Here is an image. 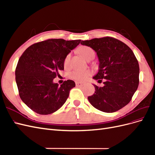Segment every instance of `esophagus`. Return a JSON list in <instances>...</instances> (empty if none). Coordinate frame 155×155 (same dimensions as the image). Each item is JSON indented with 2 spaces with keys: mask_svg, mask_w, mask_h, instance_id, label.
<instances>
[{
  "mask_svg": "<svg viewBox=\"0 0 155 155\" xmlns=\"http://www.w3.org/2000/svg\"><path fill=\"white\" fill-rule=\"evenodd\" d=\"M76 85L77 87H83L84 85H85V83H82V82L77 81V82H76Z\"/></svg>",
  "mask_w": 155,
  "mask_h": 155,
  "instance_id": "esophagus-1",
  "label": "esophagus"
}]
</instances>
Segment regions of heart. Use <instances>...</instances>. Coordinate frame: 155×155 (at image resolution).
Wrapping results in <instances>:
<instances>
[{
    "mask_svg": "<svg viewBox=\"0 0 155 155\" xmlns=\"http://www.w3.org/2000/svg\"><path fill=\"white\" fill-rule=\"evenodd\" d=\"M79 53L85 59L88 57L89 55L92 54H94V50L88 47V46H83V47L79 49ZM70 59V55L68 54L67 55V57L65 58L64 61V67H67ZM92 72L90 70H74V71L71 74V76L72 78L76 79V80H80L83 81L85 80V79L92 75Z\"/></svg>",
    "mask_w": 155,
    "mask_h": 155,
    "instance_id": "obj_1",
    "label": "heart"
}]
</instances>
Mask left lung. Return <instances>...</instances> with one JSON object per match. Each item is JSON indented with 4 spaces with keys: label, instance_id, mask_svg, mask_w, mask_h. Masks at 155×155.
<instances>
[{
    "label": "left lung",
    "instance_id": "left-lung-1",
    "mask_svg": "<svg viewBox=\"0 0 155 155\" xmlns=\"http://www.w3.org/2000/svg\"><path fill=\"white\" fill-rule=\"evenodd\" d=\"M81 44L92 48L99 59V70L93 79L105 81L102 87L93 85L95 92L88 97L91 104L105 112H114L127 105L139 84V64L132 50L110 37L82 41Z\"/></svg>",
    "mask_w": 155,
    "mask_h": 155
}]
</instances>
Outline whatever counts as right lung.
<instances>
[{"mask_svg":"<svg viewBox=\"0 0 155 155\" xmlns=\"http://www.w3.org/2000/svg\"><path fill=\"white\" fill-rule=\"evenodd\" d=\"M81 40L51 39L32 45L22 54L15 69V80L22 101L39 114H50L59 109L67 101L72 80L60 86L54 83L64 70L67 55Z\"/></svg>","mask_w":155,"mask_h":155,"instance_id":"obj_1","label":"right lung"}]
</instances>
